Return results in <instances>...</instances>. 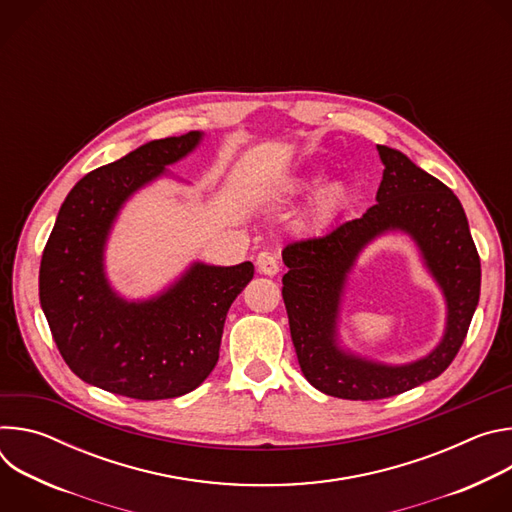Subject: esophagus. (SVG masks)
Listing matches in <instances>:
<instances>
[{"label":"esophagus","instance_id":"1","mask_svg":"<svg viewBox=\"0 0 512 512\" xmlns=\"http://www.w3.org/2000/svg\"><path fill=\"white\" fill-rule=\"evenodd\" d=\"M255 263H257V271L263 273V275H277V271H279V261H277V257H275L273 253H269V251L259 253Z\"/></svg>","mask_w":512,"mask_h":512}]
</instances>
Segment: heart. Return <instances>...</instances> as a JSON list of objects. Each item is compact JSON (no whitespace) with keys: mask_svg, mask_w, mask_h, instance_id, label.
<instances>
[{"mask_svg":"<svg viewBox=\"0 0 512 512\" xmlns=\"http://www.w3.org/2000/svg\"><path fill=\"white\" fill-rule=\"evenodd\" d=\"M348 190L342 182H330L326 184L318 196L314 198V204L310 208V225L316 229L326 227L332 218L342 210L346 204Z\"/></svg>","mask_w":512,"mask_h":512,"instance_id":"b5f03b06","label":"heart"}]
</instances>
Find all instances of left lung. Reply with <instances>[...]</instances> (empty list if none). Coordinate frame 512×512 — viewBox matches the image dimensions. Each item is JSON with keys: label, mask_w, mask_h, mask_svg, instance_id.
Returning <instances> with one entry per match:
<instances>
[{"label": "left lung", "mask_w": 512, "mask_h": 512, "mask_svg": "<svg viewBox=\"0 0 512 512\" xmlns=\"http://www.w3.org/2000/svg\"><path fill=\"white\" fill-rule=\"evenodd\" d=\"M385 164L377 204L324 237L283 249V302L300 369L318 391L350 401H377L440 377L456 358L480 298V257L456 194L405 154L377 145ZM389 230L407 232L445 291L449 322L443 342L421 361L391 368L337 346V314L357 253Z\"/></svg>", "instance_id": "obj_1"}]
</instances>
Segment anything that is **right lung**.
Listing matches in <instances>:
<instances>
[{"label": "right lung", "instance_id": "add662e5", "mask_svg": "<svg viewBox=\"0 0 512 512\" xmlns=\"http://www.w3.org/2000/svg\"><path fill=\"white\" fill-rule=\"evenodd\" d=\"M202 133L156 139L89 172L62 202L40 263V304L68 369L103 391L172 399L214 369L227 312L253 279L251 261L194 263L158 298L127 302L105 277L103 253L123 202L190 154Z\"/></svg>", "mask_w": 512, "mask_h": 512}]
</instances>
